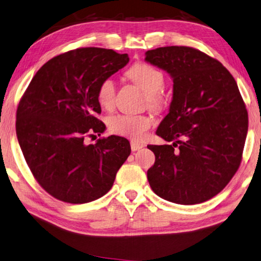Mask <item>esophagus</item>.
Returning a JSON list of instances; mask_svg holds the SVG:
<instances>
[{
  "label": "esophagus",
  "mask_w": 261,
  "mask_h": 261,
  "mask_svg": "<svg viewBox=\"0 0 261 261\" xmlns=\"http://www.w3.org/2000/svg\"><path fill=\"white\" fill-rule=\"evenodd\" d=\"M130 145H131V150H132V151H137V150L141 149V148H144V145L140 144V142L134 141V140H132V141L130 142Z\"/></svg>",
  "instance_id": "esophagus-1"
}]
</instances>
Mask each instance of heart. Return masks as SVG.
<instances>
[{"label":"heart","instance_id":"obj_1","mask_svg":"<svg viewBox=\"0 0 261 261\" xmlns=\"http://www.w3.org/2000/svg\"><path fill=\"white\" fill-rule=\"evenodd\" d=\"M127 76L144 90L147 100L151 107L158 109L163 104L161 95L164 88L165 79L162 71L147 63H136L127 71ZM116 94L115 81L106 78L99 84L97 90V98L99 104L105 109H111L114 105ZM154 123L152 117L147 115L117 114L112 116L109 121L110 131L115 135L127 137L134 140H142L147 131Z\"/></svg>","mask_w":261,"mask_h":261}]
</instances>
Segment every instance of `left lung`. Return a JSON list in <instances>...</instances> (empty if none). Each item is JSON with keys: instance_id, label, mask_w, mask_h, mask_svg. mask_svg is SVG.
I'll list each match as a JSON object with an SVG mask.
<instances>
[{"instance_id": "1", "label": "left lung", "mask_w": 261, "mask_h": 261, "mask_svg": "<svg viewBox=\"0 0 261 261\" xmlns=\"http://www.w3.org/2000/svg\"><path fill=\"white\" fill-rule=\"evenodd\" d=\"M145 61L173 79L170 112L156 131L173 144L147 146L155 154L150 188L178 205L209 200L242 160L248 112L237 81L219 61L187 46L147 50Z\"/></svg>"}]
</instances>
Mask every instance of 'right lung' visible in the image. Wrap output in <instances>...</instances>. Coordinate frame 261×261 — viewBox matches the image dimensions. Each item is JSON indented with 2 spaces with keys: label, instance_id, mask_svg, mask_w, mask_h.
Here are the masks:
<instances>
[{
  "label": "right lung",
  "instance_id": "obj_1",
  "mask_svg": "<svg viewBox=\"0 0 261 261\" xmlns=\"http://www.w3.org/2000/svg\"><path fill=\"white\" fill-rule=\"evenodd\" d=\"M129 62L113 49L76 48L50 59L30 81L17 110L15 131L24 160L46 192L61 201L86 203L103 197L131 152L125 138L100 136L105 124L99 84Z\"/></svg>",
  "mask_w": 261,
  "mask_h": 261
}]
</instances>
